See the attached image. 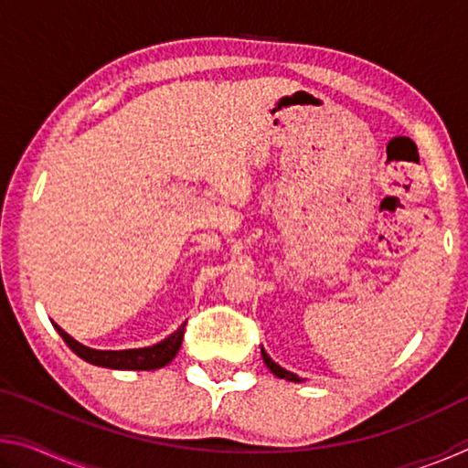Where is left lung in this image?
Returning a JSON list of instances; mask_svg holds the SVG:
<instances>
[{
    "instance_id": "1",
    "label": "left lung",
    "mask_w": 468,
    "mask_h": 468,
    "mask_svg": "<svg viewBox=\"0 0 468 468\" xmlns=\"http://www.w3.org/2000/svg\"><path fill=\"white\" fill-rule=\"evenodd\" d=\"M262 359H264L268 369H271L274 376H279V378H282V379H289V382H301V379H299L295 374H291V371L282 369V367L279 366V363H274L271 357H268V353L264 351V348H262Z\"/></svg>"
}]
</instances>
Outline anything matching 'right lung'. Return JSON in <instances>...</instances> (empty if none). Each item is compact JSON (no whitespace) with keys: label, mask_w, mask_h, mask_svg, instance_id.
<instances>
[{"label":"right lung","mask_w":468,"mask_h":468,"mask_svg":"<svg viewBox=\"0 0 468 468\" xmlns=\"http://www.w3.org/2000/svg\"><path fill=\"white\" fill-rule=\"evenodd\" d=\"M55 330L59 332V336L66 340V345L72 348V351L82 357L84 361L92 363V366L99 367H111V369H158L165 367L167 363L173 361L176 357L181 340H184V332H186V324L173 332L171 336L161 340L158 345L153 346H144V348H128V351H97V348H89L78 343L68 332H63L58 324H53Z\"/></svg>","instance_id":"right-lung-1"}]
</instances>
